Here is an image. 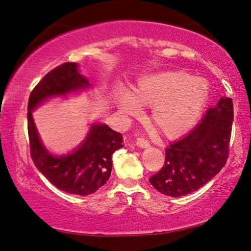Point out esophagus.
I'll use <instances>...</instances> for the list:
<instances>
[{
	"label": "esophagus",
	"instance_id": "34e87169",
	"mask_svg": "<svg viewBox=\"0 0 251 251\" xmlns=\"http://www.w3.org/2000/svg\"><path fill=\"white\" fill-rule=\"evenodd\" d=\"M136 145L138 146V147H140V148H147V147H149V142L146 140V139H144V138H138L137 141H136Z\"/></svg>",
	"mask_w": 251,
	"mask_h": 251
}]
</instances>
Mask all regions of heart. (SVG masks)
<instances>
[{
	"mask_svg": "<svg viewBox=\"0 0 251 251\" xmlns=\"http://www.w3.org/2000/svg\"><path fill=\"white\" fill-rule=\"evenodd\" d=\"M209 96V85L185 72L169 71L141 77L133 93L120 92L123 112L138 115L141 106H151L150 122L164 137L182 136L201 117Z\"/></svg>",
	"mask_w": 251,
	"mask_h": 251,
	"instance_id": "heart-1",
	"label": "heart"
}]
</instances>
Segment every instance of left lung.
Segmentation results:
<instances>
[{
	"label": "left lung",
	"mask_w": 251,
	"mask_h": 251,
	"mask_svg": "<svg viewBox=\"0 0 251 251\" xmlns=\"http://www.w3.org/2000/svg\"><path fill=\"white\" fill-rule=\"evenodd\" d=\"M232 122V100L225 96L194 129L166 148L165 164L150 177V184L165 195L179 198L210 182L228 160Z\"/></svg>",
	"instance_id": "left-lung-1"
}]
</instances>
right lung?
Wrapping results in <instances>:
<instances>
[{"instance_id": "obj_1", "label": "right lung", "mask_w": 251, "mask_h": 251, "mask_svg": "<svg viewBox=\"0 0 251 251\" xmlns=\"http://www.w3.org/2000/svg\"><path fill=\"white\" fill-rule=\"evenodd\" d=\"M87 87L90 83L78 73V65L64 63L46 74L32 90L28 102V133L33 164L57 188L76 195L92 194L109 180L113 152L123 147L122 134L106 125H93L74 152L55 156L40 140L32 110L52 96L66 95Z\"/></svg>"}]
</instances>
